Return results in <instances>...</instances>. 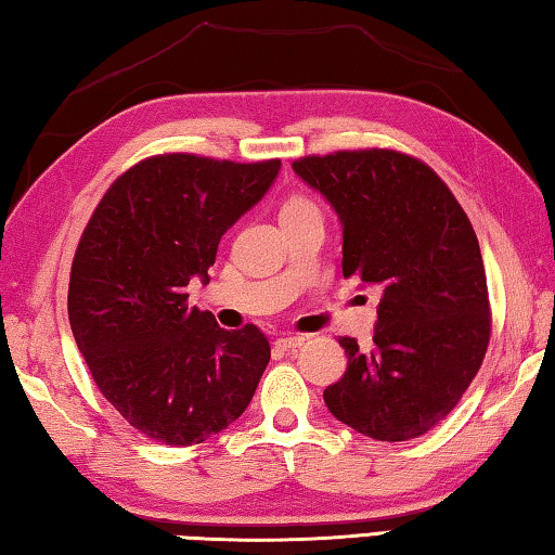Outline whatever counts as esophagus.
I'll use <instances>...</instances> for the list:
<instances>
[{
  "label": "esophagus",
  "instance_id": "1",
  "mask_svg": "<svg viewBox=\"0 0 555 555\" xmlns=\"http://www.w3.org/2000/svg\"><path fill=\"white\" fill-rule=\"evenodd\" d=\"M305 343H307L305 336H282V338L275 340V348L282 350V352H285V350H297Z\"/></svg>",
  "mask_w": 555,
  "mask_h": 555
}]
</instances>
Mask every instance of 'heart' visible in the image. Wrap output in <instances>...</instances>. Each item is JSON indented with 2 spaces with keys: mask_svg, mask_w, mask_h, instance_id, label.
<instances>
[{
  "mask_svg": "<svg viewBox=\"0 0 555 555\" xmlns=\"http://www.w3.org/2000/svg\"><path fill=\"white\" fill-rule=\"evenodd\" d=\"M305 207H313L307 197H289L287 201V205H285V212H289V210H305Z\"/></svg>",
  "mask_w": 555,
  "mask_h": 555,
  "instance_id": "obj_1",
  "label": "heart"
}]
</instances>
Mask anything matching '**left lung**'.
I'll list each match as a JSON object with an SVG mask.
<instances>
[{
    "instance_id": "1",
    "label": "left lung",
    "mask_w": 555,
    "mask_h": 555,
    "mask_svg": "<svg viewBox=\"0 0 555 555\" xmlns=\"http://www.w3.org/2000/svg\"><path fill=\"white\" fill-rule=\"evenodd\" d=\"M292 169L343 227V275L382 287L372 348L340 338L333 417L379 442L442 421L480 370L490 338L486 268L462 205L430 166L393 150L305 156Z\"/></svg>"
}]
</instances>
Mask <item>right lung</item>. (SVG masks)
Returning <instances> with one entry per match:
<instances>
[{"label":"right lung","mask_w":555,"mask_h":555,"mask_svg":"<svg viewBox=\"0 0 555 555\" xmlns=\"http://www.w3.org/2000/svg\"><path fill=\"white\" fill-rule=\"evenodd\" d=\"M280 159H144L93 210L72 260L69 326L106 401L134 430L171 447L201 444L246 411L270 362L256 326L224 331L188 307L210 282L219 238L263 201Z\"/></svg>","instance_id":"obj_1"}]
</instances>
